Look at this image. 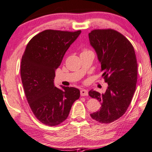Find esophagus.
Segmentation results:
<instances>
[{"label": "esophagus", "mask_w": 152, "mask_h": 152, "mask_svg": "<svg viewBox=\"0 0 152 152\" xmlns=\"http://www.w3.org/2000/svg\"><path fill=\"white\" fill-rule=\"evenodd\" d=\"M88 95V91L85 89H82L81 90V96H86Z\"/></svg>", "instance_id": "obj_1"}]
</instances>
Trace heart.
<instances>
[{
    "label": "heart",
    "mask_w": 152,
    "mask_h": 152,
    "mask_svg": "<svg viewBox=\"0 0 152 152\" xmlns=\"http://www.w3.org/2000/svg\"><path fill=\"white\" fill-rule=\"evenodd\" d=\"M84 52H85V51H84Z\"/></svg>",
    "instance_id": "1"
}]
</instances>
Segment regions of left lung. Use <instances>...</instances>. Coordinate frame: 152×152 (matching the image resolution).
Returning <instances> with one entry per match:
<instances>
[{"instance_id": "8db88e82", "label": "left lung", "mask_w": 152, "mask_h": 152, "mask_svg": "<svg viewBox=\"0 0 152 152\" xmlns=\"http://www.w3.org/2000/svg\"><path fill=\"white\" fill-rule=\"evenodd\" d=\"M88 36L101 64L102 77L108 83L105 93L93 89L89 91V96L101 102L99 110L90 116L99 123H110L125 113L135 91V53L131 42L114 29H94Z\"/></svg>"}]
</instances>
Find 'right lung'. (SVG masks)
<instances>
[{"label": "right lung", "mask_w": 152, "mask_h": 152, "mask_svg": "<svg viewBox=\"0 0 152 152\" xmlns=\"http://www.w3.org/2000/svg\"><path fill=\"white\" fill-rule=\"evenodd\" d=\"M81 31L47 29L27 44L21 62V77L27 100L35 116L48 126L65 121L80 91L73 87L54 86L55 70Z\"/></svg>", "instance_id": "obj_1"}]
</instances>
